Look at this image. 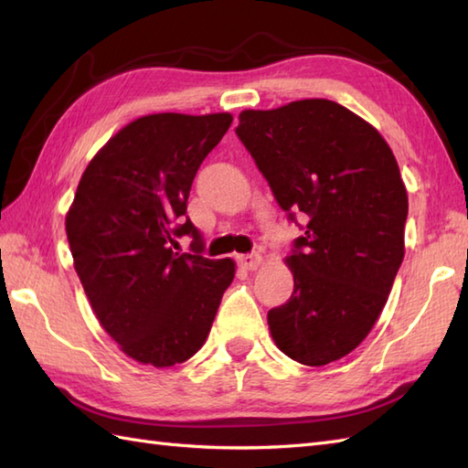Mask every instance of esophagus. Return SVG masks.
Returning a JSON list of instances; mask_svg holds the SVG:
<instances>
[{"mask_svg":"<svg viewBox=\"0 0 468 468\" xmlns=\"http://www.w3.org/2000/svg\"><path fill=\"white\" fill-rule=\"evenodd\" d=\"M237 263H239L243 270H257L261 263V255L260 253H247V255H239L237 257Z\"/></svg>","mask_w":468,"mask_h":468,"instance_id":"obj_1","label":"esophagus"}]
</instances>
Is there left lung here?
<instances>
[{
	"mask_svg": "<svg viewBox=\"0 0 468 468\" xmlns=\"http://www.w3.org/2000/svg\"><path fill=\"white\" fill-rule=\"evenodd\" d=\"M235 133L290 221L306 223L287 257L293 293L267 314L273 340L305 366L340 360L370 334L404 260L399 163L374 126L324 98L243 111Z\"/></svg>",
	"mask_w": 468,
	"mask_h": 468,
	"instance_id": "1",
	"label": "left lung"
}]
</instances>
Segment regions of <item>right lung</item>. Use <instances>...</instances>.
<instances>
[{
    "label": "right lung",
    "instance_id": "add662e5",
    "mask_svg": "<svg viewBox=\"0 0 468 468\" xmlns=\"http://www.w3.org/2000/svg\"><path fill=\"white\" fill-rule=\"evenodd\" d=\"M233 116L148 114L126 124L98 153L66 215L76 273L92 310L141 364L166 367L205 344L231 260H207L205 241L186 217L193 178ZM194 237L193 254H176Z\"/></svg>",
    "mask_w": 468,
    "mask_h": 468
}]
</instances>
